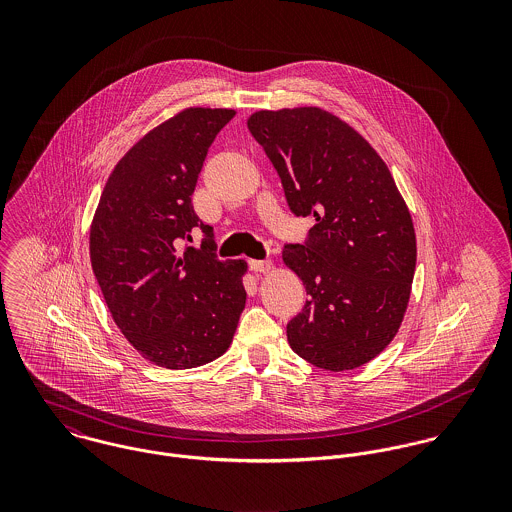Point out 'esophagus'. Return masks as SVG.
<instances>
[{
    "label": "esophagus",
    "instance_id": "34e87169",
    "mask_svg": "<svg viewBox=\"0 0 512 512\" xmlns=\"http://www.w3.org/2000/svg\"><path fill=\"white\" fill-rule=\"evenodd\" d=\"M248 264H250V268L254 272H260V274H266V272L272 270V262L270 260H248Z\"/></svg>",
    "mask_w": 512,
    "mask_h": 512
}]
</instances>
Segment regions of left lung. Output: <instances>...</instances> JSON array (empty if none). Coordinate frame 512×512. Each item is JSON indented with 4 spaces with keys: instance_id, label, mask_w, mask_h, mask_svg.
I'll use <instances>...</instances> for the list:
<instances>
[{
    "instance_id": "obj_1",
    "label": "left lung",
    "mask_w": 512,
    "mask_h": 512,
    "mask_svg": "<svg viewBox=\"0 0 512 512\" xmlns=\"http://www.w3.org/2000/svg\"><path fill=\"white\" fill-rule=\"evenodd\" d=\"M248 130L276 167L295 217H315L282 258L307 301L288 323L293 351L325 370L380 355L408 307L416 234L398 187L365 138L315 108L260 110Z\"/></svg>"
}]
</instances>
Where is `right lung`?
I'll list each match as a JSON object with an SVG mask.
<instances>
[{
    "label": "right lung",
    "instance_id": "right-lung-1",
    "mask_svg": "<svg viewBox=\"0 0 512 512\" xmlns=\"http://www.w3.org/2000/svg\"><path fill=\"white\" fill-rule=\"evenodd\" d=\"M234 110L187 108L153 128L110 173L90 226V262L104 301L149 363L207 365L232 343L246 303L242 260H219L213 226L191 195L207 151ZM204 230L201 251L187 247Z\"/></svg>",
    "mask_w": 512,
    "mask_h": 512
}]
</instances>
